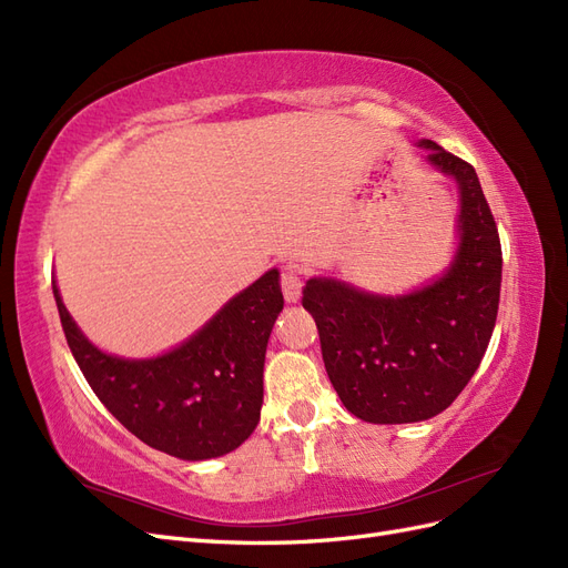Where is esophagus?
Wrapping results in <instances>:
<instances>
[{
	"instance_id": "esophagus-1",
	"label": "esophagus",
	"mask_w": 568,
	"mask_h": 568,
	"mask_svg": "<svg viewBox=\"0 0 568 568\" xmlns=\"http://www.w3.org/2000/svg\"><path fill=\"white\" fill-rule=\"evenodd\" d=\"M280 286H282V294H284V301L286 303H296L301 298V288H303V282H301V274L296 267L286 265L282 270V277H280Z\"/></svg>"
}]
</instances>
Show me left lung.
I'll return each mask as SVG.
<instances>
[{
  "mask_svg": "<svg viewBox=\"0 0 568 568\" xmlns=\"http://www.w3.org/2000/svg\"><path fill=\"white\" fill-rule=\"evenodd\" d=\"M426 161L459 189V246L443 277L405 296L307 280L322 359L341 403L372 424L432 419L469 384L495 329L503 248L474 165L432 140Z\"/></svg>",
  "mask_w": 568,
  "mask_h": 568,
  "instance_id": "left-lung-1",
  "label": "left lung"
}]
</instances>
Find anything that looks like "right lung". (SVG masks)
Wrapping results in <instances>:
<instances>
[{
	"mask_svg": "<svg viewBox=\"0 0 568 568\" xmlns=\"http://www.w3.org/2000/svg\"><path fill=\"white\" fill-rule=\"evenodd\" d=\"M51 288L80 372L130 434L189 462L227 455L253 434L267 338L284 307L277 270L236 294L180 348L149 359L101 353L65 311L54 280Z\"/></svg>",
	"mask_w": 568,
	"mask_h": 568,
	"instance_id": "add662e5",
	"label": "right lung"
}]
</instances>
